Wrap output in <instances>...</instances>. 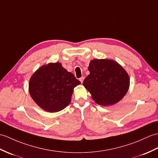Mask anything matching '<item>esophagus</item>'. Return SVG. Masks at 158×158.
<instances>
[{
  "label": "esophagus",
  "mask_w": 158,
  "mask_h": 158,
  "mask_svg": "<svg viewBox=\"0 0 158 158\" xmlns=\"http://www.w3.org/2000/svg\"><path fill=\"white\" fill-rule=\"evenodd\" d=\"M83 80H84V77H81V78H79V81H81V83H83Z\"/></svg>",
  "instance_id": "34e87169"
}]
</instances>
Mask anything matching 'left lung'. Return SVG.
<instances>
[{
  "label": "left lung",
  "instance_id": "8db88e82",
  "mask_svg": "<svg viewBox=\"0 0 158 158\" xmlns=\"http://www.w3.org/2000/svg\"><path fill=\"white\" fill-rule=\"evenodd\" d=\"M88 69L90 73L84 79L83 85L97 104H114L125 96L129 87V77L116 62L94 59Z\"/></svg>",
  "mask_w": 158,
  "mask_h": 158
}]
</instances>
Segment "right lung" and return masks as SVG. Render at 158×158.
<instances>
[{
    "mask_svg": "<svg viewBox=\"0 0 158 158\" xmlns=\"http://www.w3.org/2000/svg\"><path fill=\"white\" fill-rule=\"evenodd\" d=\"M81 82L59 62L42 66L31 76L29 91L40 108L56 112L67 107L71 102L73 89Z\"/></svg>",
    "mask_w": 158,
    "mask_h": 158,
    "instance_id": "1",
    "label": "right lung"
}]
</instances>
